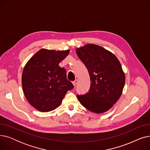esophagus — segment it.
<instances>
[{
	"label": "esophagus",
	"mask_w": 150,
	"mask_h": 150,
	"mask_svg": "<svg viewBox=\"0 0 150 150\" xmlns=\"http://www.w3.org/2000/svg\"><path fill=\"white\" fill-rule=\"evenodd\" d=\"M78 80H75V81H74L72 82V84H73V85H74V86H75L76 85V84L78 83Z\"/></svg>",
	"instance_id": "obj_1"
}]
</instances>
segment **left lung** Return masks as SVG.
I'll return each instance as SVG.
<instances>
[{
    "mask_svg": "<svg viewBox=\"0 0 150 150\" xmlns=\"http://www.w3.org/2000/svg\"><path fill=\"white\" fill-rule=\"evenodd\" d=\"M76 53L88 69L91 79L89 91L77 95L78 100L91 112L108 111L119 99L125 83L119 59L103 47L92 44L76 49Z\"/></svg>",
    "mask_w": 150,
    "mask_h": 150,
    "instance_id": "obj_1",
    "label": "left lung"
}]
</instances>
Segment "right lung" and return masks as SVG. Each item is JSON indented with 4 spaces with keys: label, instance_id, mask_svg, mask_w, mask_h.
I'll list each match as a JSON object with an SVG mask.
<instances>
[{
    "label": "right lung",
    "instance_id": "right-lung-1",
    "mask_svg": "<svg viewBox=\"0 0 150 150\" xmlns=\"http://www.w3.org/2000/svg\"><path fill=\"white\" fill-rule=\"evenodd\" d=\"M69 50L41 49L27 62L23 70L22 85L29 103L41 112H49L61 103L68 91L74 88L66 70L59 66Z\"/></svg>",
    "mask_w": 150,
    "mask_h": 150
}]
</instances>
